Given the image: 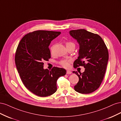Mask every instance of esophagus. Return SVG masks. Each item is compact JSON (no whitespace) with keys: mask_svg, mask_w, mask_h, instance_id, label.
Masks as SVG:
<instances>
[{"mask_svg":"<svg viewBox=\"0 0 121 121\" xmlns=\"http://www.w3.org/2000/svg\"><path fill=\"white\" fill-rule=\"evenodd\" d=\"M72 74V72L70 71H67V74Z\"/></svg>","mask_w":121,"mask_h":121,"instance_id":"esophagus-1","label":"esophagus"}]
</instances>
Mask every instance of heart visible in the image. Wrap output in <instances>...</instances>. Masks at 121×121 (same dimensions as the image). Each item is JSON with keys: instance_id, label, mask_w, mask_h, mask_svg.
Returning <instances> with one entry per match:
<instances>
[{"instance_id": "b5f03b06", "label": "heart", "mask_w": 121, "mask_h": 121, "mask_svg": "<svg viewBox=\"0 0 121 121\" xmlns=\"http://www.w3.org/2000/svg\"><path fill=\"white\" fill-rule=\"evenodd\" d=\"M65 44H66V46L69 47L70 46H72V45H75V44L72 42H69V41H68L66 43H65ZM71 60H62L60 61V64L62 65V66L67 68L69 67V63H71Z\"/></svg>"}]
</instances>
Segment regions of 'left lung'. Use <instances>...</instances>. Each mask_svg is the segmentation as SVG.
I'll return each mask as SVG.
<instances>
[{
    "label": "left lung",
    "instance_id": "8db88e82",
    "mask_svg": "<svg viewBox=\"0 0 121 121\" xmlns=\"http://www.w3.org/2000/svg\"><path fill=\"white\" fill-rule=\"evenodd\" d=\"M69 33L79 45V56L74 67L85 68L80 74L73 72L79 77L74 89L82 94L92 93L98 88L104 79L108 60V48L100 36L84 29L71 30Z\"/></svg>",
    "mask_w": 121,
    "mask_h": 121
}]
</instances>
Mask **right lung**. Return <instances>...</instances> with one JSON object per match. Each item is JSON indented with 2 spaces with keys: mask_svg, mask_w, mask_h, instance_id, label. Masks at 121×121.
I'll list each match as a JSON object with an SVG mask.
<instances>
[{
  "mask_svg": "<svg viewBox=\"0 0 121 121\" xmlns=\"http://www.w3.org/2000/svg\"><path fill=\"white\" fill-rule=\"evenodd\" d=\"M60 32L38 30L25 35L17 47L15 63L18 73L27 88L36 95L50 96L57 90L56 81L66 74L63 68L51 71L43 68V62L50 58L49 45Z\"/></svg>",
  "mask_w": 121,
  "mask_h": 121,
  "instance_id": "right-lung-1",
  "label": "right lung"
}]
</instances>
